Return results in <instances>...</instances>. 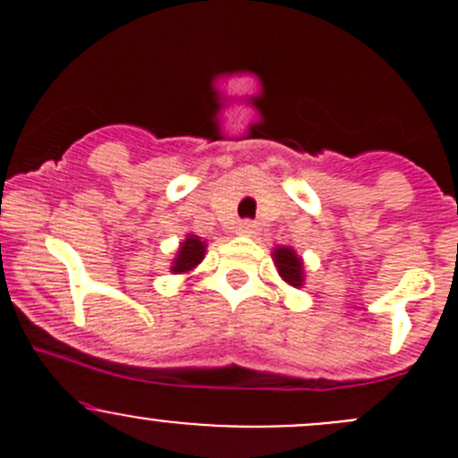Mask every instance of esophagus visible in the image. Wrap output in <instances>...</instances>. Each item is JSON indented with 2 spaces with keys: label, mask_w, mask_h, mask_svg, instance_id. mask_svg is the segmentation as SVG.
<instances>
[{
  "label": "esophagus",
  "mask_w": 458,
  "mask_h": 458,
  "mask_svg": "<svg viewBox=\"0 0 458 458\" xmlns=\"http://www.w3.org/2000/svg\"><path fill=\"white\" fill-rule=\"evenodd\" d=\"M237 233L242 234V237H255L257 224H252V221H242V224L237 225Z\"/></svg>",
  "instance_id": "esophagus-1"
}]
</instances>
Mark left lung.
<instances>
[{
	"instance_id": "obj_1",
	"label": "left lung",
	"mask_w": 458,
	"mask_h": 458,
	"mask_svg": "<svg viewBox=\"0 0 458 458\" xmlns=\"http://www.w3.org/2000/svg\"><path fill=\"white\" fill-rule=\"evenodd\" d=\"M272 261H275L276 272L281 279L293 288H301L306 284V267H303V259L297 255V250L290 246H276L272 248Z\"/></svg>"
}]
</instances>
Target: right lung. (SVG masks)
I'll return each mask as SVG.
<instances>
[{
  "label": "right lung",
  "mask_w": 458,
  "mask_h": 458,
  "mask_svg": "<svg viewBox=\"0 0 458 458\" xmlns=\"http://www.w3.org/2000/svg\"><path fill=\"white\" fill-rule=\"evenodd\" d=\"M208 243L203 242L197 234H186V239L179 242L177 255H174L173 263H170V272L173 275H191L195 272V267L199 266L206 257Z\"/></svg>",
  "instance_id": "obj_1"
}]
</instances>
